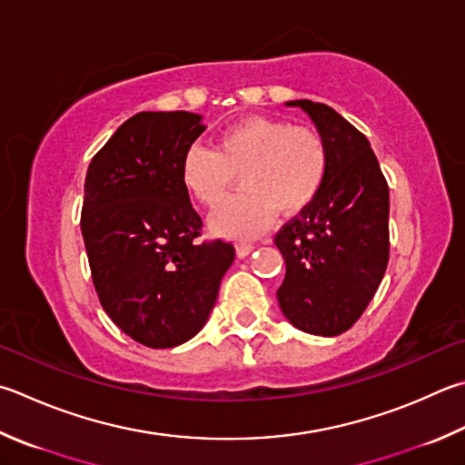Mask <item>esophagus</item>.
Masks as SVG:
<instances>
[{"label": "esophagus", "instance_id": "34e87169", "mask_svg": "<svg viewBox=\"0 0 465 465\" xmlns=\"http://www.w3.org/2000/svg\"><path fill=\"white\" fill-rule=\"evenodd\" d=\"M252 250H254V243H248V242H242V243H238V246H235V252H238L240 258L248 256Z\"/></svg>", "mask_w": 465, "mask_h": 465}]
</instances>
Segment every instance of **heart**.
I'll use <instances>...</instances> for the list:
<instances>
[{
	"instance_id": "1",
	"label": "heart",
	"mask_w": 465,
	"mask_h": 465,
	"mask_svg": "<svg viewBox=\"0 0 465 465\" xmlns=\"http://www.w3.org/2000/svg\"><path fill=\"white\" fill-rule=\"evenodd\" d=\"M327 168V144L315 128L250 115L219 134L215 150L191 146L181 179L199 203L215 207L240 176L243 193L211 215V227L227 238H254L276 211L294 215L313 203Z\"/></svg>"
}]
</instances>
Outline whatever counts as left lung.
<instances>
[{"mask_svg": "<svg viewBox=\"0 0 465 465\" xmlns=\"http://www.w3.org/2000/svg\"><path fill=\"white\" fill-rule=\"evenodd\" d=\"M301 107L329 152L323 187L313 203L276 233L286 262L278 305L305 333L333 337L356 323L388 264V184L364 134L325 104Z\"/></svg>", "mask_w": 465, "mask_h": 465, "instance_id": "left-lung-1", "label": "left lung"}]
</instances>
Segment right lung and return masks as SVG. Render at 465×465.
I'll return each instance as SVG.
<instances>
[{"label": "right lung", "mask_w": 465, "mask_h": 465, "mask_svg": "<svg viewBox=\"0 0 465 465\" xmlns=\"http://www.w3.org/2000/svg\"><path fill=\"white\" fill-rule=\"evenodd\" d=\"M189 112H142L93 156L81 232L101 307L125 335L174 348L207 323L235 250L199 242L203 222L181 179L205 132Z\"/></svg>", "instance_id": "right-lung-1"}]
</instances>
